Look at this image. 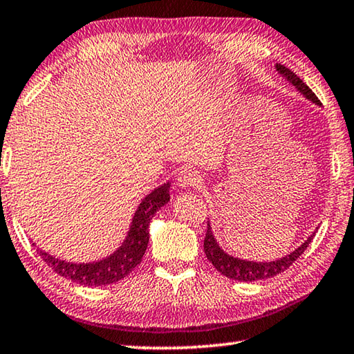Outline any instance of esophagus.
I'll list each match as a JSON object with an SVG mask.
<instances>
[{"mask_svg":"<svg viewBox=\"0 0 354 354\" xmlns=\"http://www.w3.org/2000/svg\"><path fill=\"white\" fill-rule=\"evenodd\" d=\"M177 183H178V187L185 188V189L197 188L202 185V177L196 169H189L188 167V169H183V171H180V174H178Z\"/></svg>","mask_w":354,"mask_h":354,"instance_id":"34e87169","label":"esophagus"}]
</instances>
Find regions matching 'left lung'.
Here are the masks:
<instances>
[{
  "label": "left lung",
  "mask_w": 354,
  "mask_h": 354,
  "mask_svg": "<svg viewBox=\"0 0 354 354\" xmlns=\"http://www.w3.org/2000/svg\"><path fill=\"white\" fill-rule=\"evenodd\" d=\"M275 68L290 85H294L295 88L308 99V101H311L315 105H322L319 97L314 95L313 90L309 88V86L303 82V80L297 76L294 71H290L289 68L280 64H277ZM314 234L315 232L305 241V243H303L300 247H297L294 252H290L286 257L275 259V261H269V263H264V261L257 263V261H247V259L232 257L228 255L227 252L222 250L221 245L218 244V241L214 238L212 225H209L208 222L207 234H205V239H203V250H205L208 261L214 266L216 270L221 272L224 277L230 278V280H238V281H245V283L257 281V280H268L270 277H275L278 274H281V272L288 270L290 266L294 264L295 259L306 250V247L313 241Z\"/></svg>",
  "instance_id": "1"
}]
</instances>
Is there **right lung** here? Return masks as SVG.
Returning <instances> with one entry per match:
<instances>
[{"label": "right lung", "instance_id": "add662e5", "mask_svg": "<svg viewBox=\"0 0 354 354\" xmlns=\"http://www.w3.org/2000/svg\"><path fill=\"white\" fill-rule=\"evenodd\" d=\"M169 188L171 183L166 182L141 201L132 218L126 239L122 241L121 247H118L107 258L77 264L64 261L40 249L37 252L55 274L74 283L84 284V286H104V284L118 283L141 263L149 243V224L153 214L169 202Z\"/></svg>", "mask_w": 354, "mask_h": 354}]
</instances>
